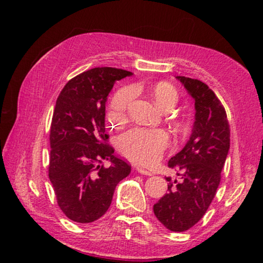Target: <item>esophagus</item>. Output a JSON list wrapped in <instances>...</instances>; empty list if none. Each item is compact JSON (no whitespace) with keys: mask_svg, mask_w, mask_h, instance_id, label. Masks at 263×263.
<instances>
[{"mask_svg":"<svg viewBox=\"0 0 263 263\" xmlns=\"http://www.w3.org/2000/svg\"><path fill=\"white\" fill-rule=\"evenodd\" d=\"M136 169H137V172H138V173H140V174H142V175H147V176H151V175H152V173H151L149 171H146V169H144L142 167H139V166H138Z\"/></svg>","mask_w":263,"mask_h":263,"instance_id":"esophagus-1","label":"esophagus"}]
</instances>
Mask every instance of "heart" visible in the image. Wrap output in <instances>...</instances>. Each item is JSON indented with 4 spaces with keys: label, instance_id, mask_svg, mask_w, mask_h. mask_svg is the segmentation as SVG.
Listing matches in <instances>:
<instances>
[{
    "label": "heart",
    "instance_id": "obj_1",
    "mask_svg": "<svg viewBox=\"0 0 263 263\" xmlns=\"http://www.w3.org/2000/svg\"><path fill=\"white\" fill-rule=\"evenodd\" d=\"M151 95L160 109L172 110L177 103L179 94L176 89L167 82H159L151 89ZM135 97V89L123 88L114 95L109 105L108 118L112 124L125 121L127 109ZM182 126V124H179ZM169 137L161 128L136 127L119 137L118 148L124 157L140 163H152L161 157L167 147Z\"/></svg>",
    "mask_w": 263,
    "mask_h": 263
}]
</instances>
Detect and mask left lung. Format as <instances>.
<instances>
[{"instance_id": "obj_1", "label": "left lung", "mask_w": 263, "mask_h": 263, "mask_svg": "<svg viewBox=\"0 0 263 263\" xmlns=\"http://www.w3.org/2000/svg\"><path fill=\"white\" fill-rule=\"evenodd\" d=\"M176 79L195 101V122L184 147L168 161L181 180L166 177L168 191L153 211L164 228L183 232L202 219L215 197L230 149V126L224 106L205 83Z\"/></svg>"}]
</instances>
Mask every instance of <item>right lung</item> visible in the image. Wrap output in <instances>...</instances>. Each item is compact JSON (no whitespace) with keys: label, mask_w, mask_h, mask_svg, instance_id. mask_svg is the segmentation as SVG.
<instances>
[{"label":"right lung","mask_w":263,"mask_h":263,"mask_svg":"<svg viewBox=\"0 0 263 263\" xmlns=\"http://www.w3.org/2000/svg\"><path fill=\"white\" fill-rule=\"evenodd\" d=\"M132 73L97 67L68 81L58 97L50 133L48 177L58 204L70 220L91 222L108 211L116 185L131 166L106 144L105 103L116 81ZM108 159L111 166L100 163Z\"/></svg>","instance_id":"obj_1"}]
</instances>
